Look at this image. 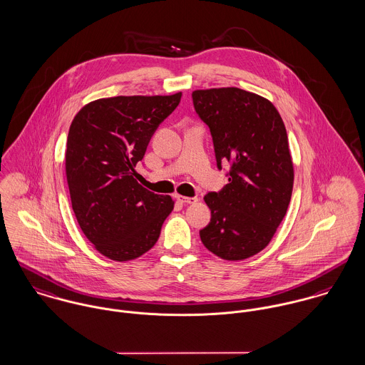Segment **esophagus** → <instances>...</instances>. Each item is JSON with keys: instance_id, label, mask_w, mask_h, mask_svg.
I'll use <instances>...</instances> for the list:
<instances>
[{"instance_id": "1", "label": "esophagus", "mask_w": 365, "mask_h": 365, "mask_svg": "<svg viewBox=\"0 0 365 365\" xmlns=\"http://www.w3.org/2000/svg\"><path fill=\"white\" fill-rule=\"evenodd\" d=\"M176 200L179 201V202H182V204H196L197 197H186V196H180V195H178L176 196Z\"/></svg>"}]
</instances>
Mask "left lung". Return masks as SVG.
<instances>
[{
    "mask_svg": "<svg viewBox=\"0 0 365 365\" xmlns=\"http://www.w3.org/2000/svg\"><path fill=\"white\" fill-rule=\"evenodd\" d=\"M193 104L208 125L217 165L230 164L229 183L204 197L211 222L202 245L227 261L264 250L286 215L294 180L284 123L274 104L237 87L195 90Z\"/></svg>",
    "mask_w": 365,
    "mask_h": 365,
    "instance_id": "1",
    "label": "left lung"
}]
</instances>
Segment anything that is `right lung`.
I'll return each instance as SVG.
<instances>
[{"instance_id":"right-lung-1","label":"right lung","mask_w":365,"mask_h":365,"mask_svg":"<svg viewBox=\"0 0 365 365\" xmlns=\"http://www.w3.org/2000/svg\"><path fill=\"white\" fill-rule=\"evenodd\" d=\"M180 97L179 91L100 98L71 123L65 170L72 208L84 236L110 259L129 261L148 252L173 210L170 196L139 185L135 168Z\"/></svg>"}]
</instances>
